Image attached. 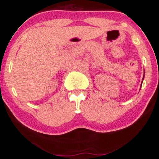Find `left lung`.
<instances>
[{"instance_id":"1","label":"left lung","mask_w":159,"mask_h":159,"mask_svg":"<svg viewBox=\"0 0 159 159\" xmlns=\"http://www.w3.org/2000/svg\"><path fill=\"white\" fill-rule=\"evenodd\" d=\"M143 78H144V75H143ZM142 82H143V81H142Z\"/></svg>"}]
</instances>
